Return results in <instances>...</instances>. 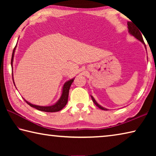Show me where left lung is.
<instances>
[{"label":"left lung","mask_w":156,"mask_h":156,"mask_svg":"<svg viewBox=\"0 0 156 156\" xmlns=\"http://www.w3.org/2000/svg\"><path fill=\"white\" fill-rule=\"evenodd\" d=\"M127 25H128L129 33L130 34L131 36H133L135 37V38H136V39H138V40L139 41H140L141 43H142V44H143L145 46V48H146V45H145V43H144V42L143 38H142V34H141L142 32L140 33V30H138V29H137L136 27V25H134L133 23H131V22H128V23H127ZM146 49H147V48H146ZM91 97L92 100H93V102H94V104L96 105L98 107L100 108V109L105 110V111L108 110L107 109H106V108L102 107L101 105H100L98 103V102L96 101V100L94 99V98L93 96H91Z\"/></svg>","instance_id":"obj_1"}]
</instances>
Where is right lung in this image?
<instances>
[{
	"mask_svg": "<svg viewBox=\"0 0 156 156\" xmlns=\"http://www.w3.org/2000/svg\"><path fill=\"white\" fill-rule=\"evenodd\" d=\"M16 45L14 47V51H13L12 53V60H11V65H12V68L13 69V61H14V53L16 51ZM75 78H73L72 79H70L69 80H68L66 82V83L63 84L62 87V94L61 96H60V98L59 100L56 102V103L50 105V106H39V105H33L30 103V102H27V100H25V101L27 102V103L31 106V107L35 108V109H38L39 111H42V112H59V111L61 110L65 107V105H67V101H68V97H69V91L70 87L72 85V83L73 82V80H74ZM12 79H13V82H14V84L15 85L14 81V76H13L12 74Z\"/></svg>",
	"mask_w": 156,
	"mask_h": 156,
	"instance_id": "right-lung-1",
	"label": "right lung"
}]
</instances>
